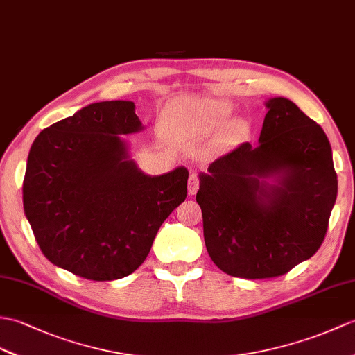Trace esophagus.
Masks as SVG:
<instances>
[{
  "label": "esophagus",
  "mask_w": 355,
  "mask_h": 355,
  "mask_svg": "<svg viewBox=\"0 0 355 355\" xmlns=\"http://www.w3.org/2000/svg\"><path fill=\"white\" fill-rule=\"evenodd\" d=\"M198 187H200V180L196 175H191V178H189V195H195Z\"/></svg>",
  "instance_id": "34e87169"
}]
</instances>
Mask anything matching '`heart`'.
<instances>
[{
  "instance_id": "1",
  "label": "heart",
  "mask_w": 355,
  "mask_h": 355,
  "mask_svg": "<svg viewBox=\"0 0 355 355\" xmlns=\"http://www.w3.org/2000/svg\"><path fill=\"white\" fill-rule=\"evenodd\" d=\"M232 112V104L227 101L180 96L164 107L162 122L172 137L189 139L210 135L230 118ZM245 130L246 127L242 121L230 122L222 130L219 144L222 146L236 145L243 137Z\"/></svg>"
}]
</instances>
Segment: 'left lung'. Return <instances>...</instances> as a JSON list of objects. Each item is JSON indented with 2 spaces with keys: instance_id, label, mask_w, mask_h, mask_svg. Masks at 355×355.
I'll return each mask as SVG.
<instances>
[{
  "instance_id": "1",
  "label": "left lung",
  "mask_w": 355,
  "mask_h": 355,
  "mask_svg": "<svg viewBox=\"0 0 355 355\" xmlns=\"http://www.w3.org/2000/svg\"><path fill=\"white\" fill-rule=\"evenodd\" d=\"M266 107L259 145L243 142L216 159L196 193L210 259L239 278L279 277L310 259L337 196L324 130L287 98Z\"/></svg>"
}]
</instances>
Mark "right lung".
Here are the masks:
<instances>
[{"label":"right lung","mask_w":355,"mask_h":355,"mask_svg":"<svg viewBox=\"0 0 355 355\" xmlns=\"http://www.w3.org/2000/svg\"><path fill=\"white\" fill-rule=\"evenodd\" d=\"M142 128L135 103L103 101L35 139L22 184L24 211L53 265L94 282L127 277L186 200V168L151 177L128 159L119 135Z\"/></svg>","instance_id":"right-lung-1"}]
</instances>
